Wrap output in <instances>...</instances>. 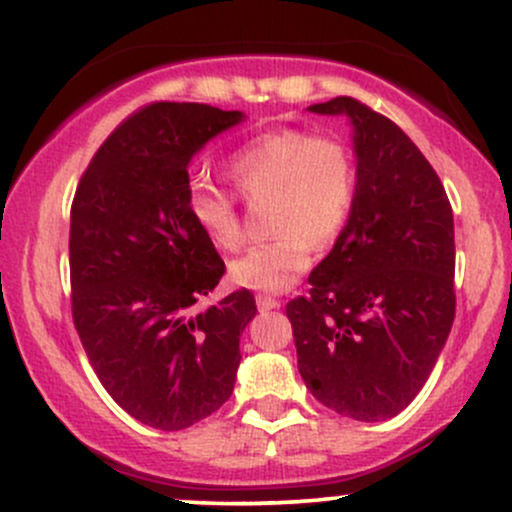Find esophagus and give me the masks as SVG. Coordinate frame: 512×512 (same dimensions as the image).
I'll return each mask as SVG.
<instances>
[{
	"label": "esophagus",
	"mask_w": 512,
	"mask_h": 512,
	"mask_svg": "<svg viewBox=\"0 0 512 512\" xmlns=\"http://www.w3.org/2000/svg\"><path fill=\"white\" fill-rule=\"evenodd\" d=\"M255 301H257V308H260V310H276L281 305L279 301H276V298L267 296V293H257Z\"/></svg>",
	"instance_id": "1"
}]
</instances>
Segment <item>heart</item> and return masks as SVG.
Instances as JSON below:
<instances>
[{
    "mask_svg": "<svg viewBox=\"0 0 512 512\" xmlns=\"http://www.w3.org/2000/svg\"><path fill=\"white\" fill-rule=\"evenodd\" d=\"M228 175L248 199H272L269 228L276 233L231 262V281L252 291H289L313 262L310 245H330L349 221L358 187L354 151L337 134L274 129L240 146ZM185 207L219 250L243 245L236 199L228 192L192 180Z\"/></svg>",
    "mask_w": 512,
    "mask_h": 512,
    "instance_id": "obj_1",
    "label": "heart"
}]
</instances>
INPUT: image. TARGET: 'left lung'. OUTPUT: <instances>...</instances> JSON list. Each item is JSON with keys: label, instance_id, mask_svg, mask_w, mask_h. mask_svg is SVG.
<instances>
[{"label": "left lung", "instance_id": "1", "mask_svg": "<svg viewBox=\"0 0 512 512\" xmlns=\"http://www.w3.org/2000/svg\"><path fill=\"white\" fill-rule=\"evenodd\" d=\"M349 117L358 187L344 231L286 305L298 370L317 402L385 421L419 395L455 320V226L443 182L407 134L356 98L310 105Z\"/></svg>", "mask_w": 512, "mask_h": 512}]
</instances>
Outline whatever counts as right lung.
<instances>
[{
	"mask_svg": "<svg viewBox=\"0 0 512 512\" xmlns=\"http://www.w3.org/2000/svg\"><path fill=\"white\" fill-rule=\"evenodd\" d=\"M240 110L154 103L105 139L72 204V315L108 395L161 431L207 419L231 397L255 296L197 308L226 264L185 207L192 156Z\"/></svg>",
	"mask_w": 512,
	"mask_h": 512,
	"instance_id": "obj_1",
	"label": "right lung"
}]
</instances>
